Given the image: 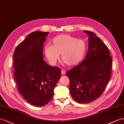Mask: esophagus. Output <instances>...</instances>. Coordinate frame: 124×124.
<instances>
[{
	"mask_svg": "<svg viewBox=\"0 0 124 124\" xmlns=\"http://www.w3.org/2000/svg\"><path fill=\"white\" fill-rule=\"evenodd\" d=\"M61 73H62V75H64L66 73V71H65V70H64V69H62V71H61Z\"/></svg>",
	"mask_w": 124,
	"mask_h": 124,
	"instance_id": "34e87169",
	"label": "esophagus"
}]
</instances>
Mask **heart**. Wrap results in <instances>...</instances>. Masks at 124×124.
Returning a JSON list of instances; mask_svg holds the SVG:
<instances>
[{
  "instance_id": "1",
  "label": "heart",
  "mask_w": 124,
  "mask_h": 124,
  "mask_svg": "<svg viewBox=\"0 0 124 124\" xmlns=\"http://www.w3.org/2000/svg\"><path fill=\"white\" fill-rule=\"evenodd\" d=\"M87 50L85 42L69 35H60L54 37L52 45L45 48L44 53L50 63L54 64L59 58L69 66L79 63L83 59Z\"/></svg>"
}]
</instances>
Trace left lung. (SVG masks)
<instances>
[{"mask_svg":"<svg viewBox=\"0 0 124 124\" xmlns=\"http://www.w3.org/2000/svg\"><path fill=\"white\" fill-rule=\"evenodd\" d=\"M88 35V49L79 65L66 73L70 80L69 91L74 100L87 104L100 96L110 79L112 58L101 39L92 31Z\"/></svg>","mask_w":124,"mask_h":124,"instance_id":"obj_1","label":"left lung"}]
</instances>
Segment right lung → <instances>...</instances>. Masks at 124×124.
Here are the masks:
<instances>
[{"label": "right lung", "mask_w": 124, "mask_h": 124, "mask_svg": "<svg viewBox=\"0 0 124 124\" xmlns=\"http://www.w3.org/2000/svg\"><path fill=\"white\" fill-rule=\"evenodd\" d=\"M48 32L34 31L17 46L14 53V78L20 94L36 107L47 105L61 77V70L48 65L43 46Z\"/></svg>", "instance_id": "obj_1"}]
</instances>
